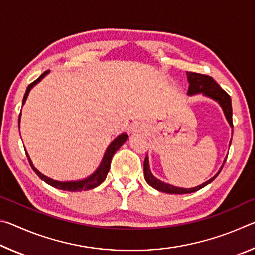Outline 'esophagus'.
I'll return each mask as SVG.
<instances>
[{
  "label": "esophagus",
  "mask_w": 255,
  "mask_h": 255,
  "mask_svg": "<svg viewBox=\"0 0 255 255\" xmlns=\"http://www.w3.org/2000/svg\"><path fill=\"white\" fill-rule=\"evenodd\" d=\"M140 130V127L139 126H137V125H135V126L132 127V131H139Z\"/></svg>",
  "instance_id": "esophagus-1"
}]
</instances>
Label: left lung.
<instances>
[{"label": "left lung", "mask_w": 255, "mask_h": 255, "mask_svg": "<svg viewBox=\"0 0 255 255\" xmlns=\"http://www.w3.org/2000/svg\"><path fill=\"white\" fill-rule=\"evenodd\" d=\"M188 74V81H189V90L188 93L189 94H196V93H204L205 96H208L210 98H213L214 100L218 101L219 105L222 106L224 112H225V116L230 123L231 126L233 127V110H232V100L230 94H228L226 91L219 86V84L216 82L213 77L206 74H200V73H195V72H189ZM232 143V140H231ZM227 158V157H226ZM226 162V159H225ZM224 162V164H225ZM224 166V165H223ZM222 166V169H223ZM222 169L218 171V173L215 176H213L210 180L207 181V182L202 183L201 185H198L196 188H191V189H183V188H178V187H173V185L164 183L162 181L157 180L155 176L152 174V172L149 171V166H148V158L147 156L145 157L144 161V175H145V180L149 185H152L153 188L156 190H159L162 192H166V193H178V195H183V193H191L198 191L201 188H204L205 185L210 183L211 181H214L217 175L221 173Z\"/></svg>", "instance_id": "obj_1"}]
</instances>
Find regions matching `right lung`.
Segmentation results:
<instances>
[{
	"mask_svg": "<svg viewBox=\"0 0 255 255\" xmlns=\"http://www.w3.org/2000/svg\"><path fill=\"white\" fill-rule=\"evenodd\" d=\"M48 72L49 71L44 72L39 77H38L36 81H33L32 83H30L28 85V88H27V90H25V93L23 96L22 105L25 102V100H27L29 91L31 90L32 86L34 84H37L38 82H39ZM20 116H21V112H20ZM20 116H19V124H20ZM127 138H128L127 133H123V135H120V136L116 138V139L110 144L109 147L107 148V152L105 154V156H103V159H102V162L100 164V166H99V169L96 172H94V173L91 176H89L88 179H84L82 181H73V182H72V181H71V182H59V181H55L53 179L48 178V176L41 174L40 172L32 165V163H31V161H30L28 154H27V157L29 159V163H30V165H31L32 170L36 172V174L39 176L41 180H44L45 182H47L50 185H53V187L60 189V190H66V191H81V190H90V189H93V188L98 187L99 184H101L103 181L106 180L107 175H108V172H109V169H110V163H111L112 156H114V154L120 148V146H122L125 143V141L127 140Z\"/></svg>",
	"mask_w": 255,
	"mask_h": 255,
	"instance_id": "obj_1",
	"label": "right lung"
}]
</instances>
